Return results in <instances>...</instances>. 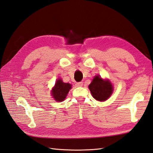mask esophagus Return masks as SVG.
Instances as JSON below:
<instances>
[{
  "instance_id": "1",
  "label": "esophagus",
  "mask_w": 153,
  "mask_h": 153,
  "mask_svg": "<svg viewBox=\"0 0 153 153\" xmlns=\"http://www.w3.org/2000/svg\"><path fill=\"white\" fill-rule=\"evenodd\" d=\"M76 85L77 87H82L83 85V83L82 82H77V83H76Z\"/></svg>"
}]
</instances>
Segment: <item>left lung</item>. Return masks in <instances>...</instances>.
<instances>
[{
    "label": "left lung",
    "mask_w": 153,
    "mask_h": 153,
    "mask_svg": "<svg viewBox=\"0 0 153 153\" xmlns=\"http://www.w3.org/2000/svg\"><path fill=\"white\" fill-rule=\"evenodd\" d=\"M89 89L93 98L99 101H105L113 92V86L108 79H103L96 76L89 85Z\"/></svg>",
    "instance_id": "obj_1"
}]
</instances>
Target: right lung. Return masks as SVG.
Segmentation results:
<instances>
[{"mask_svg": "<svg viewBox=\"0 0 153 153\" xmlns=\"http://www.w3.org/2000/svg\"><path fill=\"white\" fill-rule=\"evenodd\" d=\"M71 88V85L68 83H64L60 78H58L51 91V95L57 102H62L66 98V96Z\"/></svg>", "mask_w": 153, "mask_h": 153, "instance_id": "right-lung-1", "label": "right lung"}]
</instances>
